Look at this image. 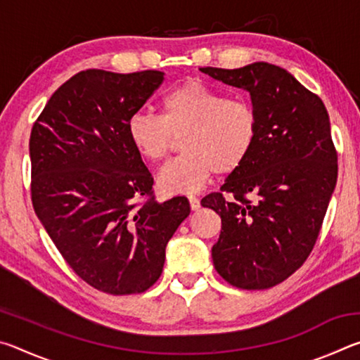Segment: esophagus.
Listing matches in <instances>:
<instances>
[{
	"mask_svg": "<svg viewBox=\"0 0 360 360\" xmlns=\"http://www.w3.org/2000/svg\"><path fill=\"white\" fill-rule=\"evenodd\" d=\"M188 203H191V210L192 211H197L200 208V200L197 197H193V195H191V197H188Z\"/></svg>",
	"mask_w": 360,
	"mask_h": 360,
	"instance_id": "34e87169",
	"label": "esophagus"
}]
</instances>
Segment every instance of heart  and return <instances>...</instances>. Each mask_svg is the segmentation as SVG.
Wrapping results in <instances>:
<instances>
[{
	"mask_svg": "<svg viewBox=\"0 0 360 360\" xmlns=\"http://www.w3.org/2000/svg\"><path fill=\"white\" fill-rule=\"evenodd\" d=\"M160 114L135 112L127 136L136 154L150 163L163 160L174 138L184 154L162 168L158 188L167 195L195 193L214 173L230 174L252 154L259 138V114L245 98L187 79L162 96Z\"/></svg>",
	"mask_w": 360,
	"mask_h": 360,
	"instance_id": "1",
	"label": "heart"
}]
</instances>
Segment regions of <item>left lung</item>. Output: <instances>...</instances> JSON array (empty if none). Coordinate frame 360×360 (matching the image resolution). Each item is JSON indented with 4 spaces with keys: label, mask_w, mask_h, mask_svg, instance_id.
<instances>
[{
    "label": "left lung",
    "mask_w": 360,
    "mask_h": 360,
    "mask_svg": "<svg viewBox=\"0 0 360 360\" xmlns=\"http://www.w3.org/2000/svg\"><path fill=\"white\" fill-rule=\"evenodd\" d=\"M200 71L246 90L259 114L252 154L229 174L221 192L202 200L222 221L211 249L212 264L235 288H273L313 251L337 184L327 109L318 95L276 65L255 62L236 70L206 66Z\"/></svg>",
    "instance_id": "8db88e82"
}]
</instances>
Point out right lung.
<instances>
[{
    "label": "right lung",
    "mask_w": 360,
    "mask_h": 360,
    "mask_svg": "<svg viewBox=\"0 0 360 360\" xmlns=\"http://www.w3.org/2000/svg\"><path fill=\"white\" fill-rule=\"evenodd\" d=\"M163 76L77 72L51 96L30 136L36 216L76 275L106 294L148 290L191 214L186 197L155 202L154 179L127 136V122Z\"/></svg>",
    "instance_id": "add662e5"
}]
</instances>
